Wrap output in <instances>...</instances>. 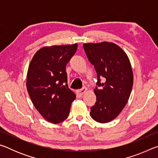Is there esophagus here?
Masks as SVG:
<instances>
[{
	"label": "esophagus",
	"instance_id": "obj_1",
	"mask_svg": "<svg viewBox=\"0 0 158 158\" xmlns=\"http://www.w3.org/2000/svg\"><path fill=\"white\" fill-rule=\"evenodd\" d=\"M86 90H87L86 88H83V89H81L77 90V94H78V95H84L85 92H86Z\"/></svg>",
	"mask_w": 158,
	"mask_h": 158
}]
</instances>
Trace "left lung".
Wrapping results in <instances>:
<instances>
[{
	"mask_svg": "<svg viewBox=\"0 0 158 158\" xmlns=\"http://www.w3.org/2000/svg\"><path fill=\"white\" fill-rule=\"evenodd\" d=\"M88 59L94 65L98 81L95 105L90 115L100 123L118 116L129 100L133 85V73L129 58L121 47L112 42L83 44ZM105 81L101 83V79Z\"/></svg>",
	"mask_w": 158,
	"mask_h": 158,
	"instance_id": "1",
	"label": "left lung"
}]
</instances>
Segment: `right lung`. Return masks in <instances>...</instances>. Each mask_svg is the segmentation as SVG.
Here are the masks:
<instances>
[{"label": "right lung", "instance_id": "1", "mask_svg": "<svg viewBox=\"0 0 158 158\" xmlns=\"http://www.w3.org/2000/svg\"><path fill=\"white\" fill-rule=\"evenodd\" d=\"M78 44L44 47L28 67L26 88L32 102L47 121L58 123L68 117L76 95L69 89L65 67Z\"/></svg>", "mask_w": 158, "mask_h": 158}]
</instances>
